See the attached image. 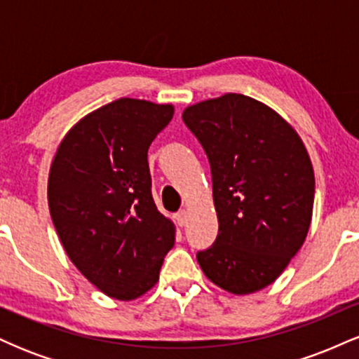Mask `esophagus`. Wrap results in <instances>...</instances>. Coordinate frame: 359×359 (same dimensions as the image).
Masks as SVG:
<instances>
[{
  "label": "esophagus",
  "mask_w": 359,
  "mask_h": 359,
  "mask_svg": "<svg viewBox=\"0 0 359 359\" xmlns=\"http://www.w3.org/2000/svg\"><path fill=\"white\" fill-rule=\"evenodd\" d=\"M175 221H177V224L180 226V228H182V226H185V222H187V211H185V209H182V211H179L175 214Z\"/></svg>",
  "instance_id": "esophagus-1"
}]
</instances>
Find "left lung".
Masks as SVG:
<instances>
[{
    "mask_svg": "<svg viewBox=\"0 0 359 359\" xmlns=\"http://www.w3.org/2000/svg\"><path fill=\"white\" fill-rule=\"evenodd\" d=\"M182 119L209 158L219 222L197 262L231 294L262 290L287 269L311 226L316 180L306 147L278 113L243 94L189 106Z\"/></svg>",
    "mask_w": 359,
    "mask_h": 359,
    "instance_id": "left-lung-1",
    "label": "left lung"
}]
</instances>
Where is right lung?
I'll return each instance as SVG.
<instances>
[{"label":"right lung","mask_w":359,"mask_h":359,"mask_svg":"<svg viewBox=\"0 0 359 359\" xmlns=\"http://www.w3.org/2000/svg\"><path fill=\"white\" fill-rule=\"evenodd\" d=\"M172 104L121 97L77 121L57 148L48 208L65 253L101 292L138 299L158 280L175 226L151 197L148 147Z\"/></svg>","instance_id":"right-lung-1"}]
</instances>
